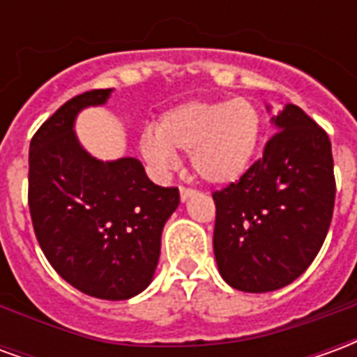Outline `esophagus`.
Masks as SVG:
<instances>
[{
  "mask_svg": "<svg viewBox=\"0 0 357 357\" xmlns=\"http://www.w3.org/2000/svg\"><path fill=\"white\" fill-rule=\"evenodd\" d=\"M195 193H197V191H195L193 187H185V185L179 187V197H181V201H187V199H189V197H193Z\"/></svg>",
  "mask_w": 357,
  "mask_h": 357,
  "instance_id": "esophagus-1",
  "label": "esophagus"
}]
</instances>
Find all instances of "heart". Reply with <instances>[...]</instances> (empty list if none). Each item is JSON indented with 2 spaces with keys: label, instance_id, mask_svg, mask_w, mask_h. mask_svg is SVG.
<instances>
[{
  "label": "heart",
  "instance_id": "b5f03b06",
  "mask_svg": "<svg viewBox=\"0 0 357 357\" xmlns=\"http://www.w3.org/2000/svg\"><path fill=\"white\" fill-rule=\"evenodd\" d=\"M262 128V112L248 99L185 102L143 133L141 153L156 170H170L176 153H191L193 170L202 179L229 183L248 170Z\"/></svg>",
  "mask_w": 357,
  "mask_h": 357
}]
</instances>
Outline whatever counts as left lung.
<instances>
[{"label": "left lung", "instance_id": "8db88e82", "mask_svg": "<svg viewBox=\"0 0 357 357\" xmlns=\"http://www.w3.org/2000/svg\"><path fill=\"white\" fill-rule=\"evenodd\" d=\"M277 132L237 181L214 191V255L233 289L277 291L319 252L335 208L329 135L296 105L273 116Z\"/></svg>", "mask_w": 357, "mask_h": 357}]
</instances>
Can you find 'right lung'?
Listing matches in <instances>:
<instances>
[{"label":"right lung","mask_w":357,"mask_h":357,"mask_svg":"<svg viewBox=\"0 0 357 357\" xmlns=\"http://www.w3.org/2000/svg\"><path fill=\"white\" fill-rule=\"evenodd\" d=\"M110 91L76 95L34 133L28 206L36 239L66 283L95 298L126 300L153 281L179 191L155 185L137 158L102 162L82 149L74 118Z\"/></svg>","instance_id":"add662e5"}]
</instances>
